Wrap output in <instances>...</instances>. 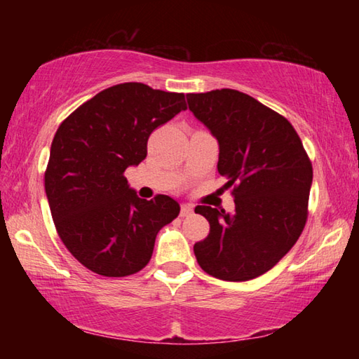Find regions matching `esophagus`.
<instances>
[{
	"label": "esophagus",
	"instance_id": "esophagus-1",
	"mask_svg": "<svg viewBox=\"0 0 359 359\" xmlns=\"http://www.w3.org/2000/svg\"><path fill=\"white\" fill-rule=\"evenodd\" d=\"M193 214V205L191 204H182L180 205V217H188Z\"/></svg>",
	"mask_w": 359,
	"mask_h": 359
}]
</instances>
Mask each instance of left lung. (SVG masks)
Returning a JSON list of instances; mask_svg holds the SVG:
<instances>
[{
	"mask_svg": "<svg viewBox=\"0 0 359 359\" xmlns=\"http://www.w3.org/2000/svg\"><path fill=\"white\" fill-rule=\"evenodd\" d=\"M188 109L218 141L217 169L234 187V214L210 205L208 238L193 247L209 276L245 282L272 269L299 239L307 222L312 163L293 125L238 90L188 93Z\"/></svg>",
	"mask_w": 359,
	"mask_h": 359,
	"instance_id": "8db88e82",
	"label": "left lung"
}]
</instances>
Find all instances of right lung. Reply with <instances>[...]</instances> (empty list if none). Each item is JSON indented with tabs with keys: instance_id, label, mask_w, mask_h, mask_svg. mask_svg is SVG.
Returning a JSON list of instances; mask_svg holds the SVG:
<instances>
[{
	"instance_id": "obj_1",
	"label": "right lung",
	"mask_w": 359,
	"mask_h": 359,
	"mask_svg": "<svg viewBox=\"0 0 359 359\" xmlns=\"http://www.w3.org/2000/svg\"><path fill=\"white\" fill-rule=\"evenodd\" d=\"M185 95L139 82L102 90L58 126L44 175L57 233L87 269L126 277L147 266L158 231L179 215L166 194L141 199L123 175L149 136L185 111Z\"/></svg>"
}]
</instances>
